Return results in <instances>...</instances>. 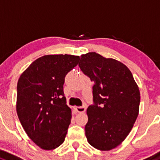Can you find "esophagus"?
<instances>
[{"label": "esophagus", "instance_id": "34e87169", "mask_svg": "<svg viewBox=\"0 0 160 160\" xmlns=\"http://www.w3.org/2000/svg\"><path fill=\"white\" fill-rule=\"evenodd\" d=\"M74 109L77 112H84L86 111V108L84 106H76L74 107Z\"/></svg>", "mask_w": 160, "mask_h": 160}]
</instances>
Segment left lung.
<instances>
[{
  "label": "left lung",
  "mask_w": 160,
  "mask_h": 160,
  "mask_svg": "<svg viewBox=\"0 0 160 160\" xmlns=\"http://www.w3.org/2000/svg\"><path fill=\"white\" fill-rule=\"evenodd\" d=\"M79 67L93 86V102L87 109L85 134L94 148H115L129 134L138 116L140 91L130 69L120 62L96 52L80 56Z\"/></svg>",
  "instance_id": "8db88e82"
}]
</instances>
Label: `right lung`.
<instances>
[{"mask_svg":"<svg viewBox=\"0 0 160 160\" xmlns=\"http://www.w3.org/2000/svg\"><path fill=\"white\" fill-rule=\"evenodd\" d=\"M79 60L71 55H44L31 63L18 79V119L29 138L42 149H55L64 142L72 115L63 84Z\"/></svg>","mask_w":160,"mask_h":160,"instance_id":"1","label":"right lung"}]
</instances>
